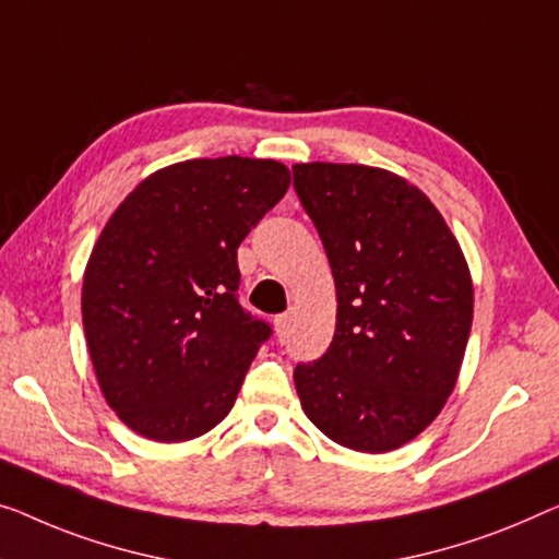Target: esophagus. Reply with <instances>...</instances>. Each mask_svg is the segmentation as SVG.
Returning <instances> with one entry per match:
<instances>
[{"mask_svg":"<svg viewBox=\"0 0 559 559\" xmlns=\"http://www.w3.org/2000/svg\"><path fill=\"white\" fill-rule=\"evenodd\" d=\"M288 326H290V316L288 313H281L278 319H276V333H278L281 341L288 336Z\"/></svg>","mask_w":559,"mask_h":559,"instance_id":"1","label":"esophagus"}]
</instances>
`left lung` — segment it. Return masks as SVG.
<instances>
[{
  "instance_id": "obj_1",
  "label": "left lung",
  "mask_w": 559,
  "mask_h": 559,
  "mask_svg": "<svg viewBox=\"0 0 559 559\" xmlns=\"http://www.w3.org/2000/svg\"><path fill=\"white\" fill-rule=\"evenodd\" d=\"M336 283V331L296 364L304 412L323 435L381 454L435 421L456 384L474 294L462 248L429 198L366 165H294Z\"/></svg>"
}]
</instances>
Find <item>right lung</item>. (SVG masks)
I'll use <instances>...</instances> for the list:
<instances>
[{
  "mask_svg": "<svg viewBox=\"0 0 559 559\" xmlns=\"http://www.w3.org/2000/svg\"><path fill=\"white\" fill-rule=\"evenodd\" d=\"M276 160H186L122 200L90 255L82 323L107 404L186 441L226 419L271 323L238 301V246L286 195Z\"/></svg>",
  "mask_w": 559,
  "mask_h": 559,
  "instance_id": "add662e5",
  "label": "right lung"
}]
</instances>
